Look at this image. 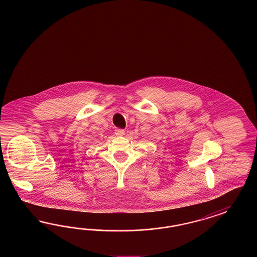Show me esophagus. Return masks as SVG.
Masks as SVG:
<instances>
[{
    "mask_svg": "<svg viewBox=\"0 0 257 257\" xmlns=\"http://www.w3.org/2000/svg\"><path fill=\"white\" fill-rule=\"evenodd\" d=\"M115 134L117 135V136H123L124 134V130H122V128H116L115 130Z\"/></svg>",
    "mask_w": 257,
    "mask_h": 257,
    "instance_id": "1",
    "label": "esophagus"
}]
</instances>
